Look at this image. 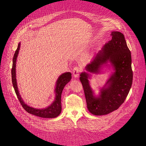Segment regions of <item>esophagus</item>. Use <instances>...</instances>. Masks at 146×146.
Listing matches in <instances>:
<instances>
[{
	"mask_svg": "<svg viewBox=\"0 0 146 146\" xmlns=\"http://www.w3.org/2000/svg\"><path fill=\"white\" fill-rule=\"evenodd\" d=\"M80 71H81V69H80V67H75L73 68V72H72L73 76H74L75 78H78L79 76Z\"/></svg>",
	"mask_w": 146,
	"mask_h": 146,
	"instance_id": "esophagus-1",
	"label": "esophagus"
}]
</instances>
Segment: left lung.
<instances>
[{
  "mask_svg": "<svg viewBox=\"0 0 146 146\" xmlns=\"http://www.w3.org/2000/svg\"><path fill=\"white\" fill-rule=\"evenodd\" d=\"M111 40L105 44L94 60L80 74L87 108L95 115H106L117 110L127 97L132 83L131 55L120 32L113 31ZM111 69V72L106 83L99 88L98 96L91 88L89 79L92 74H99Z\"/></svg>",
  "mask_w": 146,
  "mask_h": 146,
  "instance_id": "8db88e82",
  "label": "left lung"
}]
</instances>
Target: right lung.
<instances>
[{
  "label": "right lung",
  "instance_id": "add662e5",
  "mask_svg": "<svg viewBox=\"0 0 146 146\" xmlns=\"http://www.w3.org/2000/svg\"><path fill=\"white\" fill-rule=\"evenodd\" d=\"M21 42L18 44L17 48L16 49L14 54L13 60V67L11 70V76H12V83L14 86L15 93L17 98L20 102L23 108L29 113L35 115L36 116L44 118H55L58 117L62 111L61 106V94L65 85L68 83L72 79V74L70 72H65L60 75L58 78L56 82L55 88V99L51 104L45 108H36L31 107L26 104L22 98L21 97L19 90L17 79H16V61L19 55V51L20 49Z\"/></svg>",
  "mask_w": 146,
  "mask_h": 146
}]
</instances>
